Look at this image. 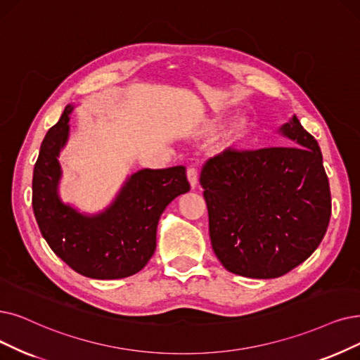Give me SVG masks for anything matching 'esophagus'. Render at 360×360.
Returning <instances> with one entry per match:
<instances>
[{"label": "esophagus", "instance_id": "obj_1", "mask_svg": "<svg viewBox=\"0 0 360 360\" xmlns=\"http://www.w3.org/2000/svg\"><path fill=\"white\" fill-rule=\"evenodd\" d=\"M188 180H189V183H191V188L192 189H195L196 188V184H198V171H196V168H189L188 169Z\"/></svg>", "mask_w": 360, "mask_h": 360}]
</instances>
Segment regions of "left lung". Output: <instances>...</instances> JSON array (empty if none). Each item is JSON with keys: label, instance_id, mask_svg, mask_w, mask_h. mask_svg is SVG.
Listing matches in <instances>:
<instances>
[{"label": "left lung", "instance_id": "1", "mask_svg": "<svg viewBox=\"0 0 360 360\" xmlns=\"http://www.w3.org/2000/svg\"><path fill=\"white\" fill-rule=\"evenodd\" d=\"M288 146L226 149L200 172L210 238L239 276L273 279L314 252L330 217V192L316 139L298 118L279 127Z\"/></svg>", "mask_w": 360, "mask_h": 360}]
</instances>
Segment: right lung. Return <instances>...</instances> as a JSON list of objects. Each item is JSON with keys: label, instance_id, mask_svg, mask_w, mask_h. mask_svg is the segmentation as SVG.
Here are the masks:
<instances>
[{"label": "right lung", "instance_id": "right-lung-1", "mask_svg": "<svg viewBox=\"0 0 360 360\" xmlns=\"http://www.w3.org/2000/svg\"><path fill=\"white\" fill-rule=\"evenodd\" d=\"M74 105L41 143L32 179V207L42 236L57 257L82 276L122 279L148 264L156 248V227L167 205L191 191L183 165L140 169L97 214L66 204L59 193V156L69 139Z\"/></svg>", "mask_w": 360, "mask_h": 360}]
</instances>
